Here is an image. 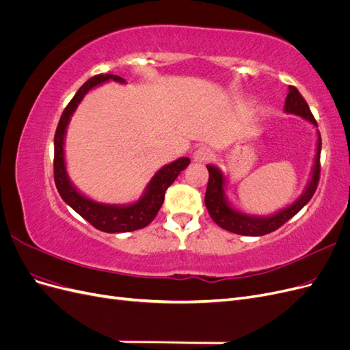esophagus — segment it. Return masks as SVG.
<instances>
[{
	"instance_id": "34e87169",
	"label": "esophagus",
	"mask_w": 350,
	"mask_h": 350,
	"mask_svg": "<svg viewBox=\"0 0 350 350\" xmlns=\"http://www.w3.org/2000/svg\"><path fill=\"white\" fill-rule=\"evenodd\" d=\"M210 157H211V152H210V149H207V147H198V149L193 153L194 162H198V163L207 162Z\"/></svg>"
}]
</instances>
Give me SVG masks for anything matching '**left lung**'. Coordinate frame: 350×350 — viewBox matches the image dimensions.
Here are the masks:
<instances>
[{"mask_svg": "<svg viewBox=\"0 0 350 350\" xmlns=\"http://www.w3.org/2000/svg\"><path fill=\"white\" fill-rule=\"evenodd\" d=\"M284 112L298 115L301 118L310 121L312 125L317 126V121L314 120V116L310 111L308 103L305 102L298 89L293 86H289V93L284 100ZM317 135H319V139H317V153L314 157V166H312L308 184H306L304 193L296 198L292 204L276 211L274 215L254 216V215L243 213V211L232 207L226 196V184H228L226 176L217 166L207 165L208 184L206 189L204 203L208 210L210 217L225 230L234 232V234H238V235H245V237L266 235L273 230L279 229L282 225H284L286 221L292 219L306 203H308L315 193L317 185H319L320 153H321L320 131H317Z\"/></svg>", "mask_w": 350, "mask_h": 350, "instance_id": "8db88e82", "label": "left lung"}]
</instances>
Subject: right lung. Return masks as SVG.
<instances>
[{"mask_svg": "<svg viewBox=\"0 0 350 350\" xmlns=\"http://www.w3.org/2000/svg\"><path fill=\"white\" fill-rule=\"evenodd\" d=\"M125 83V80L115 74H99L89 79L74 94L71 102L67 105L58 122L55 139H54V179L61 198L77 213L86 219L92 226L108 234H118V232H133L146 228L156 217L159 208L163 204L166 189L178 178L179 172L189 165L188 157H179L175 162L165 165L159 169L150 183L144 188L143 196L131 204H107L94 201L84 194L71 183L67 172L66 157H64V143L67 126L72 113L76 112L79 103L86 94L98 88L99 84L107 81Z\"/></svg>", "mask_w": 350, "mask_h": 350, "instance_id": "obj_1", "label": "right lung"}]
</instances>
